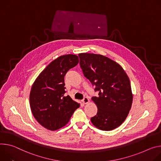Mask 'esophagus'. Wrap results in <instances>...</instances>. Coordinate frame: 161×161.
<instances>
[{"instance_id": "34e87169", "label": "esophagus", "mask_w": 161, "mask_h": 161, "mask_svg": "<svg viewBox=\"0 0 161 161\" xmlns=\"http://www.w3.org/2000/svg\"><path fill=\"white\" fill-rule=\"evenodd\" d=\"M82 102L84 104H86V103H88L89 102H90V100L88 99L87 97H84V99L82 100Z\"/></svg>"}]
</instances>
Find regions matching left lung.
<instances>
[{
  "mask_svg": "<svg viewBox=\"0 0 161 161\" xmlns=\"http://www.w3.org/2000/svg\"><path fill=\"white\" fill-rule=\"evenodd\" d=\"M84 75L95 86L98 97L92 100L97 105V115L91 118L97 129L112 130L123 123L130 110L133 95L130 80L123 68L114 61L100 54H79Z\"/></svg>",
  "mask_w": 161,
  "mask_h": 161,
  "instance_id": "1",
  "label": "left lung"
}]
</instances>
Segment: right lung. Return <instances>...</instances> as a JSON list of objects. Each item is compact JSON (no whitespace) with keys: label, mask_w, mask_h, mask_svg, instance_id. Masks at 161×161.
I'll list each match as a JSON object with an SVG mask.
<instances>
[{"label":"right lung","mask_w":161,"mask_h":161,"mask_svg":"<svg viewBox=\"0 0 161 161\" xmlns=\"http://www.w3.org/2000/svg\"><path fill=\"white\" fill-rule=\"evenodd\" d=\"M79 63L76 55L67 54L52 61L34 82L29 96L32 113L45 129L56 130L65 126L80 104L65 96L64 77Z\"/></svg>","instance_id":"obj_1"}]
</instances>
